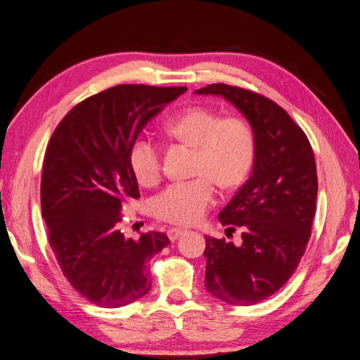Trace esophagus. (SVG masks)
Here are the masks:
<instances>
[{"label":"esophagus","mask_w":360,"mask_h":360,"mask_svg":"<svg viewBox=\"0 0 360 360\" xmlns=\"http://www.w3.org/2000/svg\"><path fill=\"white\" fill-rule=\"evenodd\" d=\"M186 231L182 227H172V229H168V238H170L172 241H174V240H178L179 236L184 233Z\"/></svg>","instance_id":"1"}]
</instances>
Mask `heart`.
<instances>
[{
  "label": "heart",
  "mask_w": 360,
  "mask_h": 360,
  "mask_svg": "<svg viewBox=\"0 0 360 360\" xmlns=\"http://www.w3.org/2000/svg\"><path fill=\"white\" fill-rule=\"evenodd\" d=\"M173 139L195 147V179L174 182L155 196L153 212L174 224H195L210 207L215 184L236 188L249 178L257 159V137L249 122L224 117L205 106H192L165 124ZM128 164L143 187H153L162 174L159 145L148 137H137L128 150Z\"/></svg>",
  "instance_id": "heart-1"
}]
</instances>
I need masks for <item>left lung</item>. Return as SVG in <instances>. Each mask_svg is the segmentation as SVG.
<instances>
[{
    "mask_svg": "<svg viewBox=\"0 0 360 360\" xmlns=\"http://www.w3.org/2000/svg\"><path fill=\"white\" fill-rule=\"evenodd\" d=\"M196 94L221 96L249 120L257 137L250 178L219 223L241 229V244L205 236V288L235 307H250L285 285L307 250L316 213V159L307 134L271 98L215 83Z\"/></svg>",
    "mask_w": 360,
    "mask_h": 360,
    "instance_id": "left-lung-1",
    "label": "left lung"
}]
</instances>
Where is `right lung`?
I'll return each instance as SVG.
<instances>
[{
	"label": "right lung",
	"instance_id": "1",
	"mask_svg": "<svg viewBox=\"0 0 360 360\" xmlns=\"http://www.w3.org/2000/svg\"><path fill=\"white\" fill-rule=\"evenodd\" d=\"M184 86L117 85L75 105L53 131L41 176V215L60 269L91 303L120 308L151 288L147 264L165 233L122 232V207L139 198L128 150Z\"/></svg>",
	"mask_w": 360,
	"mask_h": 360
}]
</instances>
